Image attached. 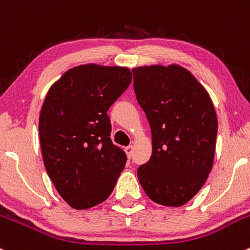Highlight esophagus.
I'll return each instance as SVG.
<instances>
[{
    "mask_svg": "<svg viewBox=\"0 0 250 250\" xmlns=\"http://www.w3.org/2000/svg\"><path fill=\"white\" fill-rule=\"evenodd\" d=\"M125 154H127L128 158H130V157L133 156V146H127V147H125Z\"/></svg>",
    "mask_w": 250,
    "mask_h": 250,
    "instance_id": "34e87169",
    "label": "esophagus"
}]
</instances>
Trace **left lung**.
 Returning a JSON list of instances; mask_svg holds the SVG:
<instances>
[{
    "instance_id": "left-lung-1",
    "label": "left lung",
    "mask_w": 250,
    "mask_h": 250,
    "mask_svg": "<svg viewBox=\"0 0 250 250\" xmlns=\"http://www.w3.org/2000/svg\"><path fill=\"white\" fill-rule=\"evenodd\" d=\"M134 91L152 133L138 178L152 201L178 207L200 190L213 165L218 121L207 91L177 64L133 69Z\"/></svg>"
}]
</instances>
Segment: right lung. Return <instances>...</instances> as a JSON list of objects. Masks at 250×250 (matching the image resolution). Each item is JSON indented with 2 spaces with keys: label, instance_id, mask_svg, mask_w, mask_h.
<instances>
[{
  "label": "right lung",
  "instance_id": "1",
  "mask_svg": "<svg viewBox=\"0 0 250 250\" xmlns=\"http://www.w3.org/2000/svg\"><path fill=\"white\" fill-rule=\"evenodd\" d=\"M132 81L128 68L85 64L50 87L39 116L44 165L60 195L73 208L106 200L127 156L112 144L107 110Z\"/></svg>",
  "mask_w": 250,
  "mask_h": 250
}]
</instances>
